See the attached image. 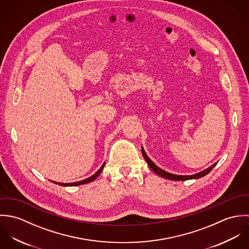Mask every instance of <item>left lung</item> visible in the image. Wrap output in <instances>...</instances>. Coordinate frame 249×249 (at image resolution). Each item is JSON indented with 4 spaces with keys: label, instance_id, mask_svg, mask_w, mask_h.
<instances>
[{
    "label": "left lung",
    "instance_id": "obj_1",
    "mask_svg": "<svg viewBox=\"0 0 249 249\" xmlns=\"http://www.w3.org/2000/svg\"><path fill=\"white\" fill-rule=\"evenodd\" d=\"M142 156H143V158H144V160L146 161L148 167H149L156 175H158V176L161 177V178L170 179V180H175V181H184V180H189V179H197V178H203V177H205L206 175H208V174L213 170V167L216 165V163H214L211 167H209V168H207L206 170H204V171H202V172H199V173H197V174H196V175H192V176H178V175L170 174V173H168V172H166V171L160 169L158 166H156V165L148 158V156L146 155V153H145V151H144V149H143L142 146Z\"/></svg>",
    "mask_w": 249,
    "mask_h": 249
}]
</instances>
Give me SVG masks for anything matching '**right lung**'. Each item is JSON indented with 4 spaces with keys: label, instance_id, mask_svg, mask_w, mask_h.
Masks as SVG:
<instances>
[{
    "label": "right lung",
    "instance_id": "right-lung-1",
    "mask_svg": "<svg viewBox=\"0 0 249 249\" xmlns=\"http://www.w3.org/2000/svg\"><path fill=\"white\" fill-rule=\"evenodd\" d=\"M105 165H106V163H104L103 164V166L100 168V170L97 172V173H95L92 177H90V178H86V179H84V180H81V181H77V182H72V183H60V182H55V181H52L53 183H54V184H57V185H60V186H64V187H71V186H78V185H83V184H86V183H89V182H92V181H94L96 178H98L100 175H101V173H102V171L104 170V167H105Z\"/></svg>",
    "mask_w": 249,
    "mask_h": 249
}]
</instances>
